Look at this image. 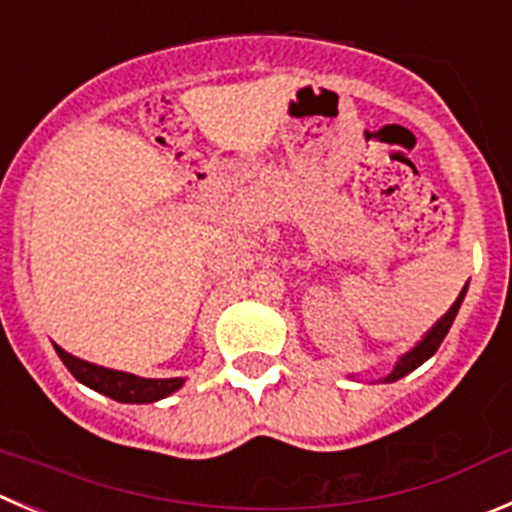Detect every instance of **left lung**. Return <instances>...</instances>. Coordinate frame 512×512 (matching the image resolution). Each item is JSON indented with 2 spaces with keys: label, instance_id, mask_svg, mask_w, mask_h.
Listing matches in <instances>:
<instances>
[{
  "label": "left lung",
  "instance_id": "8db88e82",
  "mask_svg": "<svg viewBox=\"0 0 512 512\" xmlns=\"http://www.w3.org/2000/svg\"><path fill=\"white\" fill-rule=\"evenodd\" d=\"M465 290H467V285H465V288H462V293L457 295V300H455V303H452V308L447 310V313H444L437 323H434L432 331H429L427 336H424L422 341H419L417 346L412 348V351H407V353H404V356L399 358V361H396L394 371H391V374L386 376L384 381H396V379H401V376H407L409 371H414V369H417V366H422L424 361H427V358L432 356L434 351H437L439 343L444 341V336H447V331H450L452 321H455L457 310H460V305H462V298H465Z\"/></svg>",
  "mask_w": 512,
  "mask_h": 512
}]
</instances>
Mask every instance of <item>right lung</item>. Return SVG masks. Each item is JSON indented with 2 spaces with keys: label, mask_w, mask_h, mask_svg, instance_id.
I'll return each mask as SVG.
<instances>
[{
  "label": "right lung",
  "mask_w": 512,
  "mask_h": 512,
  "mask_svg": "<svg viewBox=\"0 0 512 512\" xmlns=\"http://www.w3.org/2000/svg\"><path fill=\"white\" fill-rule=\"evenodd\" d=\"M55 351L80 384L90 386V389L111 396L116 401H126V404H148V401L164 399V396H169L171 391L184 384V379H141L136 374H126V371L103 369V366L88 364V361L70 356L60 346H55Z\"/></svg>",
  "instance_id": "obj_1"
}]
</instances>
